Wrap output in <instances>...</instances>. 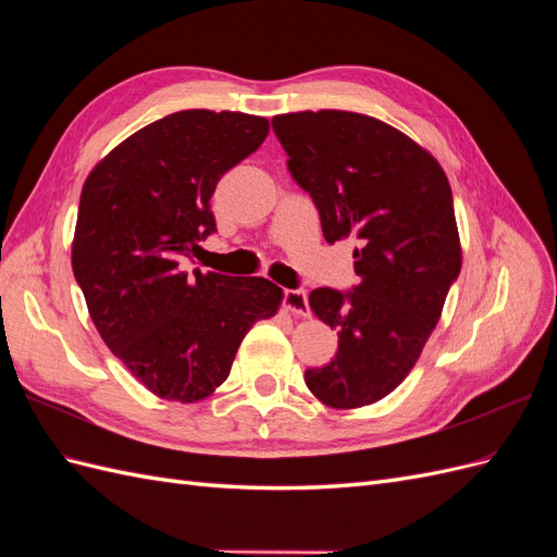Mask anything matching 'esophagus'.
<instances>
[{
	"instance_id": "1",
	"label": "esophagus",
	"mask_w": 557,
	"mask_h": 557,
	"mask_svg": "<svg viewBox=\"0 0 557 557\" xmlns=\"http://www.w3.org/2000/svg\"><path fill=\"white\" fill-rule=\"evenodd\" d=\"M283 305L288 307L295 315H309V299L305 290H285Z\"/></svg>"
}]
</instances>
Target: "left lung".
I'll return each mask as SVG.
<instances>
[{
	"label": "left lung",
	"instance_id": "obj_1",
	"mask_svg": "<svg viewBox=\"0 0 557 557\" xmlns=\"http://www.w3.org/2000/svg\"><path fill=\"white\" fill-rule=\"evenodd\" d=\"M272 127L325 242H360V283L309 295L313 313L339 334V350L305 381L334 409L374 404L411 372L460 274L448 178L407 134L362 113H285Z\"/></svg>",
	"mask_w": 557,
	"mask_h": 557
}]
</instances>
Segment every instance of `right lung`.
Here are the masks:
<instances>
[{
  "mask_svg": "<svg viewBox=\"0 0 557 557\" xmlns=\"http://www.w3.org/2000/svg\"><path fill=\"white\" fill-rule=\"evenodd\" d=\"M267 132L260 115L178 111L115 146L83 185L76 283L113 356L162 399L209 397L230 376L246 332L283 299L260 276L181 267L215 232L218 181L256 153Z\"/></svg>",
  "mask_w": 557,
  "mask_h": 557,
  "instance_id": "right-lung-1",
  "label": "right lung"
}]
</instances>
